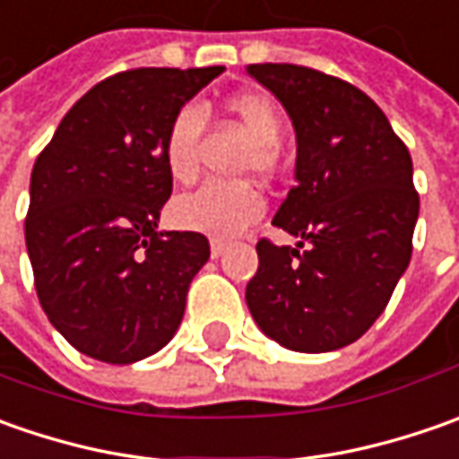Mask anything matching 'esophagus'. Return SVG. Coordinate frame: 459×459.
<instances>
[{"mask_svg": "<svg viewBox=\"0 0 459 459\" xmlns=\"http://www.w3.org/2000/svg\"><path fill=\"white\" fill-rule=\"evenodd\" d=\"M209 250H212V257H220L227 250V242L224 239H212L209 242Z\"/></svg>", "mask_w": 459, "mask_h": 459, "instance_id": "obj_1", "label": "esophagus"}]
</instances>
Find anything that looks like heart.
I'll return each instance as SVG.
<instances>
[{
	"label": "heart",
	"mask_w": 459,
	"mask_h": 459,
	"mask_svg": "<svg viewBox=\"0 0 459 459\" xmlns=\"http://www.w3.org/2000/svg\"><path fill=\"white\" fill-rule=\"evenodd\" d=\"M227 112L255 140V148L247 155V168L273 173L281 140V112L273 99L260 91H239L227 99ZM202 134L204 112L196 104H184L173 112L163 137V160L173 181L191 184L199 176ZM263 212L265 199L260 188L247 181H206L194 194L178 196L170 206L173 221L181 230L214 239L235 238L260 220Z\"/></svg>",
	"instance_id": "obj_1"
}]
</instances>
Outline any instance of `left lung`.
<instances>
[{"label": "left lung", "mask_w": 459, "mask_h": 459, "mask_svg": "<svg viewBox=\"0 0 459 459\" xmlns=\"http://www.w3.org/2000/svg\"><path fill=\"white\" fill-rule=\"evenodd\" d=\"M247 74L296 130V186L273 224L301 242H257L245 301L278 344L332 352L373 326L409 268L419 217L411 155L347 81L293 63H253Z\"/></svg>", "instance_id": "obj_1"}]
</instances>
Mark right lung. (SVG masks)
<instances>
[{"instance_id": "right-lung-1", "label": "right lung", "mask_w": 459, "mask_h": 459, "mask_svg": "<svg viewBox=\"0 0 459 459\" xmlns=\"http://www.w3.org/2000/svg\"><path fill=\"white\" fill-rule=\"evenodd\" d=\"M221 65L133 68L68 109L30 176L25 220L35 291L79 352L130 365L163 350L209 260L199 232H158L173 191L163 137Z\"/></svg>"}]
</instances>
